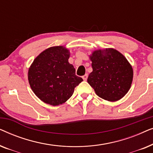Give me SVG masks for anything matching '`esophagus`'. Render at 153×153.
Returning <instances> with one entry per match:
<instances>
[{
	"label": "esophagus",
	"mask_w": 153,
	"mask_h": 153,
	"mask_svg": "<svg viewBox=\"0 0 153 153\" xmlns=\"http://www.w3.org/2000/svg\"><path fill=\"white\" fill-rule=\"evenodd\" d=\"M82 78H83V80H84V81H86L87 79H88V74H85V75H83V76H82Z\"/></svg>",
	"instance_id": "obj_1"
}]
</instances>
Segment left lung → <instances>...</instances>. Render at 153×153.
<instances>
[{
	"label": "left lung",
	"mask_w": 153,
	"mask_h": 153,
	"mask_svg": "<svg viewBox=\"0 0 153 153\" xmlns=\"http://www.w3.org/2000/svg\"><path fill=\"white\" fill-rule=\"evenodd\" d=\"M90 59L93 72L87 81L97 95L110 102L124 97L133 79V69L126 58L109 48L93 51Z\"/></svg>",
	"instance_id": "1"
}]
</instances>
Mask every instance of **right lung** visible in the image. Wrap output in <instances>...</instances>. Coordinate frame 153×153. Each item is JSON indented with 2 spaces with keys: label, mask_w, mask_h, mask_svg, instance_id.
I'll list each match as a JSON object with an SVG mask.
<instances>
[{
  "label": "right lung",
  "mask_w": 153,
  "mask_h": 153,
  "mask_svg": "<svg viewBox=\"0 0 153 153\" xmlns=\"http://www.w3.org/2000/svg\"><path fill=\"white\" fill-rule=\"evenodd\" d=\"M70 51L62 46L48 48L33 60L28 70L30 86L46 104L58 106L73 95L82 78L75 74L68 59Z\"/></svg>",
  "instance_id": "add662e5"
}]
</instances>
